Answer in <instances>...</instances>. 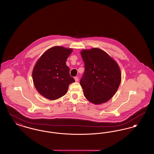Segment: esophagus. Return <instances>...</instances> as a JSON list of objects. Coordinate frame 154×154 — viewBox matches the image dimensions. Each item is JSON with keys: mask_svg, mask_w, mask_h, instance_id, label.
Here are the masks:
<instances>
[{"mask_svg": "<svg viewBox=\"0 0 154 154\" xmlns=\"http://www.w3.org/2000/svg\"><path fill=\"white\" fill-rule=\"evenodd\" d=\"M74 80H75V82H77L79 81V77H74Z\"/></svg>", "mask_w": 154, "mask_h": 154, "instance_id": "obj_1", "label": "esophagus"}]
</instances>
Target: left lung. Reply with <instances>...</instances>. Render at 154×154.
Instances as JSON below:
<instances>
[{
  "label": "left lung",
  "instance_id": "1",
  "mask_svg": "<svg viewBox=\"0 0 154 154\" xmlns=\"http://www.w3.org/2000/svg\"><path fill=\"white\" fill-rule=\"evenodd\" d=\"M85 71L80 80L85 97L94 104L105 103L118 90L121 72L117 63L98 48L81 52Z\"/></svg>",
  "mask_w": 154,
  "mask_h": 154
}]
</instances>
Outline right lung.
Instances as JSON below:
<instances>
[{
    "label": "right lung",
    "instance_id": "right-lung-1",
    "mask_svg": "<svg viewBox=\"0 0 154 154\" xmlns=\"http://www.w3.org/2000/svg\"><path fill=\"white\" fill-rule=\"evenodd\" d=\"M72 52V49L54 46L38 59L33 69L32 78L36 90L41 95L49 100H55L66 94L69 85L75 82L66 64Z\"/></svg>",
    "mask_w": 154,
    "mask_h": 154
}]
</instances>
